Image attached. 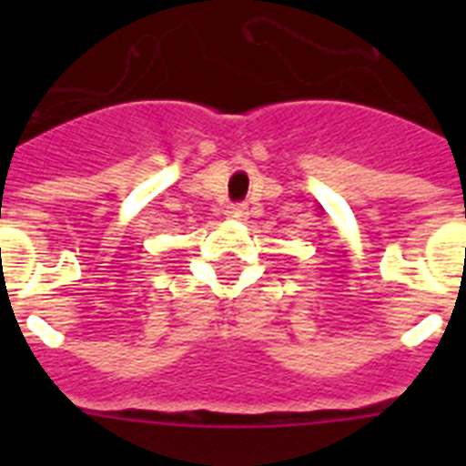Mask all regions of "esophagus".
I'll use <instances>...</instances> for the list:
<instances>
[{"label":"esophagus","mask_w":466,"mask_h":466,"mask_svg":"<svg viewBox=\"0 0 466 466\" xmlns=\"http://www.w3.org/2000/svg\"><path fill=\"white\" fill-rule=\"evenodd\" d=\"M247 214H249V212H247L245 203H236V205H228V208H226V217H228V219L245 221Z\"/></svg>","instance_id":"esophagus-1"}]
</instances>
